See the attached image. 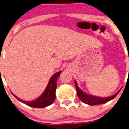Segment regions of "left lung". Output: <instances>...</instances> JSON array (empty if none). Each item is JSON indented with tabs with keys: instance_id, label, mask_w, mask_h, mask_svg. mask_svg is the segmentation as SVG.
I'll use <instances>...</instances> for the list:
<instances>
[{
	"instance_id": "obj_1",
	"label": "left lung",
	"mask_w": 129,
	"mask_h": 129,
	"mask_svg": "<svg viewBox=\"0 0 129 129\" xmlns=\"http://www.w3.org/2000/svg\"><path fill=\"white\" fill-rule=\"evenodd\" d=\"M75 87L76 89H77V95L79 97L80 100L82 101L84 103L86 104H88L89 105H101V104H104L106 103L107 102H108L109 101L112 100L114 98L117 96V94L119 93V91H117L116 93H115L114 95L110 96V97H96V96H93L91 95H88V94L86 93L84 91H82L80 88H78V86H77V82L75 81Z\"/></svg>"
}]
</instances>
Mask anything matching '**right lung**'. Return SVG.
I'll return each instance as SVG.
<instances>
[{
    "label": "right lung",
    "instance_id": "add662e5",
    "mask_svg": "<svg viewBox=\"0 0 129 129\" xmlns=\"http://www.w3.org/2000/svg\"><path fill=\"white\" fill-rule=\"evenodd\" d=\"M61 71H60L55 73L51 78L48 83L47 86L45 89L44 92L41 95L37 98L36 100L32 101H23L21 99H19L17 97L13 95V96L17 98V99L21 101V103L25 104L29 106H32L34 108H44L51 105L55 100L56 98V81Z\"/></svg>",
    "mask_w": 129,
    "mask_h": 129
}]
</instances>
